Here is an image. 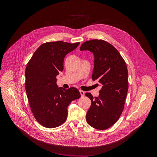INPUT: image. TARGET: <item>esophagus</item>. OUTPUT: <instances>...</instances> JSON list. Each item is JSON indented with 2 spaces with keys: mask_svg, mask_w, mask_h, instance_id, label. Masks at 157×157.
Returning a JSON list of instances; mask_svg holds the SVG:
<instances>
[{
  "mask_svg": "<svg viewBox=\"0 0 157 157\" xmlns=\"http://www.w3.org/2000/svg\"><path fill=\"white\" fill-rule=\"evenodd\" d=\"M79 93H80V94H81V96L82 97H83V96H84V94H85V93H84V91H82V90H79Z\"/></svg>",
  "mask_w": 157,
  "mask_h": 157,
  "instance_id": "obj_1",
  "label": "esophagus"
}]
</instances>
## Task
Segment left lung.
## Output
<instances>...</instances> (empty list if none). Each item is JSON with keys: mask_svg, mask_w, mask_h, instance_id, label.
Segmentation results:
<instances>
[{"mask_svg": "<svg viewBox=\"0 0 157 157\" xmlns=\"http://www.w3.org/2000/svg\"><path fill=\"white\" fill-rule=\"evenodd\" d=\"M80 50L93 53L92 79L102 86L98 97L85 94L91 101L86 121L94 128L107 129L119 120L124 108L128 87L126 63L116 48L102 40L86 41Z\"/></svg>", "mask_w": 157, "mask_h": 157, "instance_id": "left-lung-1", "label": "left lung"}]
</instances>
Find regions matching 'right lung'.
<instances>
[{
  "instance_id": "right-lung-1",
  "label": "right lung",
  "mask_w": 157,
  "mask_h": 157,
  "mask_svg": "<svg viewBox=\"0 0 157 157\" xmlns=\"http://www.w3.org/2000/svg\"><path fill=\"white\" fill-rule=\"evenodd\" d=\"M79 42L61 41L42 44L35 52L25 70V90L32 113L42 126L55 128L63 124L68 106L81 97L75 87H58L56 76L63 70L65 56Z\"/></svg>"
}]
</instances>
